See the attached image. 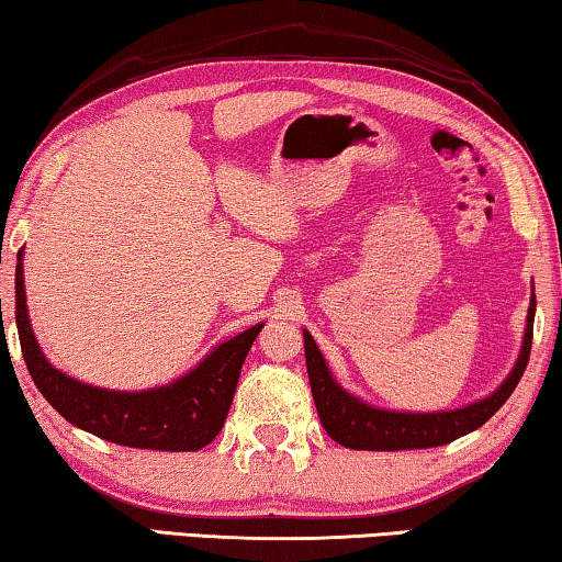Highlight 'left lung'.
<instances>
[{
    "label": "left lung",
    "instance_id": "8db88e82",
    "mask_svg": "<svg viewBox=\"0 0 562 562\" xmlns=\"http://www.w3.org/2000/svg\"><path fill=\"white\" fill-rule=\"evenodd\" d=\"M535 292L529 300L527 311V328L525 341H521L519 359L512 369V374L504 379L499 390L488 397L473 402V405L448 409V413H392V409H379L367 405L351 392H346L336 382L326 359L313 336L303 330L305 341V363L307 379H311V390L315 400V409L323 428L336 442L353 450H413V448H436L446 442L465 436V432L476 430L499 409L509 394L515 392L521 374H525L529 349H532V326H535Z\"/></svg>",
    "mask_w": 562,
    "mask_h": 562
}]
</instances>
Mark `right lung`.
I'll return each instance as SVG.
<instances>
[{
    "mask_svg": "<svg viewBox=\"0 0 562 562\" xmlns=\"http://www.w3.org/2000/svg\"><path fill=\"white\" fill-rule=\"evenodd\" d=\"M18 259L14 318L22 357L37 390L70 425L116 446L149 450H199L218 436L232 407L241 363L265 323L218 344L199 367L172 384L145 392L101 390L76 382L45 359L30 326L22 251Z\"/></svg>",
    "mask_w": 562,
    "mask_h": 562,
    "instance_id": "obj_1",
    "label": "right lung"
}]
</instances>
